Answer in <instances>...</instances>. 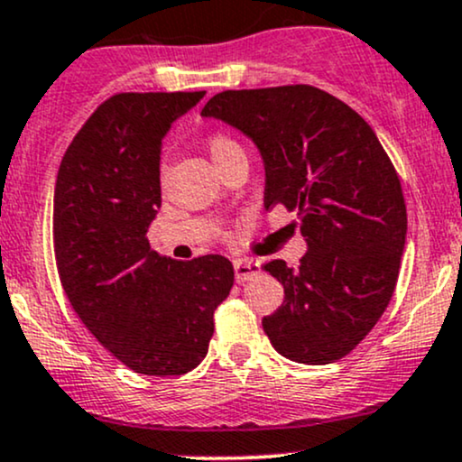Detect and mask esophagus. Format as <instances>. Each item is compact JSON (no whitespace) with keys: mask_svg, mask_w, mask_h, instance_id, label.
<instances>
[{"mask_svg":"<svg viewBox=\"0 0 462 462\" xmlns=\"http://www.w3.org/2000/svg\"><path fill=\"white\" fill-rule=\"evenodd\" d=\"M258 272H261V265H258L256 261H250V258H239V261H235L236 282L250 281V278H254Z\"/></svg>","mask_w":462,"mask_h":462,"instance_id":"obj_1","label":"esophagus"}]
</instances>
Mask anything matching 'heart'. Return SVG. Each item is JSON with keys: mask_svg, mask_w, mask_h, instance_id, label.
I'll return each instance as SVG.
<instances>
[{"mask_svg": "<svg viewBox=\"0 0 462 462\" xmlns=\"http://www.w3.org/2000/svg\"><path fill=\"white\" fill-rule=\"evenodd\" d=\"M208 149H210L212 160L219 162L221 157L232 153V151H239L241 146L232 138H227V135H215V138H210V142H208Z\"/></svg>", "mask_w": 462, "mask_h": 462, "instance_id": "heart-1", "label": "heart"}]
</instances>
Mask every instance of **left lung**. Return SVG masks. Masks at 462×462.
<instances>
[{"label": "left lung", "mask_w": 462, "mask_h": 462, "mask_svg": "<svg viewBox=\"0 0 462 462\" xmlns=\"http://www.w3.org/2000/svg\"><path fill=\"white\" fill-rule=\"evenodd\" d=\"M204 118L235 126L265 166V208L298 212L307 254L298 267L270 261L285 289L263 318L272 346L298 364L342 359L386 311L408 217L397 171L366 120L311 85L227 89Z\"/></svg>", "instance_id": "8db88e82"}]
</instances>
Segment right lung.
<instances>
[{"instance_id": "add662e5", "label": "right lung", "mask_w": 462, "mask_h": 462, "mask_svg": "<svg viewBox=\"0 0 462 462\" xmlns=\"http://www.w3.org/2000/svg\"><path fill=\"white\" fill-rule=\"evenodd\" d=\"M204 94L111 96L74 135L54 186V256L69 305L116 359L155 377L199 366L235 282L226 256L171 261L146 239L162 206V140Z\"/></svg>"}]
</instances>
